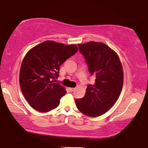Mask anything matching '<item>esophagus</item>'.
I'll return each mask as SVG.
<instances>
[{
	"instance_id": "1",
	"label": "esophagus",
	"mask_w": 148,
	"mask_h": 148,
	"mask_svg": "<svg viewBox=\"0 0 148 148\" xmlns=\"http://www.w3.org/2000/svg\"><path fill=\"white\" fill-rule=\"evenodd\" d=\"M75 90V88H69V91H71V92Z\"/></svg>"
}]
</instances>
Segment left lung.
I'll list each match as a JSON object with an SVG mask.
<instances>
[{
    "mask_svg": "<svg viewBox=\"0 0 148 148\" xmlns=\"http://www.w3.org/2000/svg\"><path fill=\"white\" fill-rule=\"evenodd\" d=\"M78 46L90 75L96 79L94 85H88L85 96L75 103L80 112L95 117L107 112L118 100L123 86V69L116 53L104 43L90 42Z\"/></svg>",
    "mask_w": 148,
    "mask_h": 148,
    "instance_id": "obj_1",
    "label": "left lung"
}]
</instances>
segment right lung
<instances>
[{"label":"right lung","instance_id":"right-lung-1","mask_svg":"<svg viewBox=\"0 0 148 148\" xmlns=\"http://www.w3.org/2000/svg\"><path fill=\"white\" fill-rule=\"evenodd\" d=\"M77 51L75 44L47 40L27 53L21 64L19 82L25 99L33 108L48 112L58 106L66 91L54 82L55 79L59 76L60 66Z\"/></svg>","mask_w":148,"mask_h":148}]
</instances>
